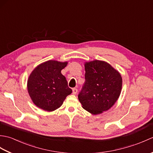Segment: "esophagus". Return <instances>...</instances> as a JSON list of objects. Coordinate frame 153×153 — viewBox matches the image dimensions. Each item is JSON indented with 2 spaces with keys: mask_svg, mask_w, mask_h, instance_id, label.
I'll use <instances>...</instances> for the list:
<instances>
[{
  "mask_svg": "<svg viewBox=\"0 0 153 153\" xmlns=\"http://www.w3.org/2000/svg\"><path fill=\"white\" fill-rule=\"evenodd\" d=\"M72 91H73L74 95H76V94L77 93V89L76 88H74L72 89Z\"/></svg>",
  "mask_w": 153,
  "mask_h": 153,
  "instance_id": "obj_1",
  "label": "esophagus"
}]
</instances>
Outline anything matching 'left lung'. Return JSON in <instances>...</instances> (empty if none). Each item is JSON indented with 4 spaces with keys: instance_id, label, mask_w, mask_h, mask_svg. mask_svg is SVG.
I'll use <instances>...</instances> for the list:
<instances>
[{
    "instance_id": "left-lung-1",
    "label": "left lung",
    "mask_w": 153,
    "mask_h": 153,
    "mask_svg": "<svg viewBox=\"0 0 153 153\" xmlns=\"http://www.w3.org/2000/svg\"><path fill=\"white\" fill-rule=\"evenodd\" d=\"M85 83L78 95L82 107L93 115L109 110L118 99L122 77L119 71L105 61L85 62Z\"/></svg>"
}]
</instances>
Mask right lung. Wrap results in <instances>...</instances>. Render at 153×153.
<instances>
[{"instance_id":"1","label":"right lung","mask_w":153,"mask_h":153,"mask_svg":"<svg viewBox=\"0 0 153 153\" xmlns=\"http://www.w3.org/2000/svg\"><path fill=\"white\" fill-rule=\"evenodd\" d=\"M68 63L50 60L39 64L31 71L27 79V91L38 108L53 112L60 108L72 92L61 73Z\"/></svg>"}]
</instances>
